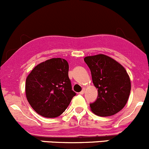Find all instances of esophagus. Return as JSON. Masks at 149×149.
Returning <instances> with one entry per match:
<instances>
[{"instance_id":"34e87169","label":"esophagus","mask_w":149,"mask_h":149,"mask_svg":"<svg viewBox=\"0 0 149 149\" xmlns=\"http://www.w3.org/2000/svg\"><path fill=\"white\" fill-rule=\"evenodd\" d=\"M84 93H85V88H83V89H82V91L80 92V94H81L82 95V94H84Z\"/></svg>"}]
</instances>
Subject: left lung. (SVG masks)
<instances>
[{
  "instance_id": "left-lung-1",
  "label": "left lung",
  "mask_w": 149,
  "mask_h": 149,
  "mask_svg": "<svg viewBox=\"0 0 149 149\" xmlns=\"http://www.w3.org/2000/svg\"><path fill=\"white\" fill-rule=\"evenodd\" d=\"M84 61L91 70L93 84L98 88L97 100L90 103L91 111L104 117L118 113L127 103L131 88L125 69L102 54L86 57Z\"/></svg>"
}]
</instances>
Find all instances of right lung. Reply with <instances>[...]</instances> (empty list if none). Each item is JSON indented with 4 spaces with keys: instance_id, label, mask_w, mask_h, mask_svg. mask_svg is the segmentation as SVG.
I'll use <instances>...</instances> for the list:
<instances>
[{
    "instance_id": "obj_1",
    "label": "right lung",
    "mask_w": 149,
    "mask_h": 149,
    "mask_svg": "<svg viewBox=\"0 0 149 149\" xmlns=\"http://www.w3.org/2000/svg\"><path fill=\"white\" fill-rule=\"evenodd\" d=\"M68 63L62 58H52L39 64L26 80L29 103L42 117L54 118L67 109L76 92L68 77Z\"/></svg>"
}]
</instances>
